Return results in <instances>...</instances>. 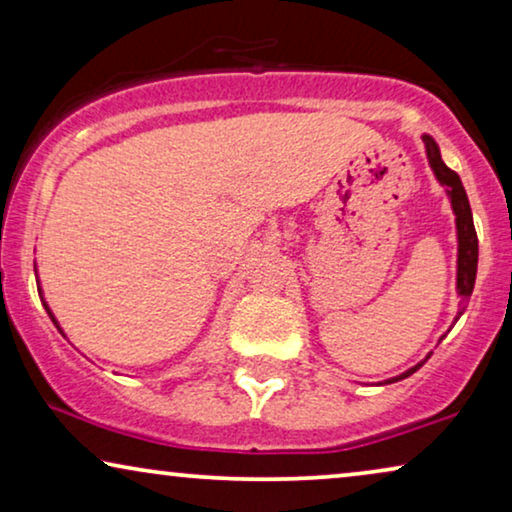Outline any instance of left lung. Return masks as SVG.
<instances>
[{
    "label": "left lung",
    "instance_id": "left-lung-1",
    "mask_svg": "<svg viewBox=\"0 0 512 512\" xmlns=\"http://www.w3.org/2000/svg\"><path fill=\"white\" fill-rule=\"evenodd\" d=\"M424 146H426V156H429V165L433 174H436V179L440 184L447 186V195H450V202H452V209H454V216H457V240H459V258H457V293H459V314L466 310V303L468 298H471L473 293V286H475V272H478V235H475V226H473V214H471V205H468V198H466V191L464 186H461V179L459 174L450 170L443 163V158H440V149L438 144L433 142L429 135H424ZM429 359V356H426ZM424 359V361H426ZM422 363H417L415 368L405 370L403 375L394 377V380L389 382H398V380H405V377H410L415 370H419L424 366Z\"/></svg>",
    "mask_w": 512,
    "mask_h": 512
}]
</instances>
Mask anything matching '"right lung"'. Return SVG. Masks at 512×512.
I'll return each instance as SVG.
<instances>
[{"label":"right lung","mask_w":512,"mask_h":512,"mask_svg":"<svg viewBox=\"0 0 512 512\" xmlns=\"http://www.w3.org/2000/svg\"><path fill=\"white\" fill-rule=\"evenodd\" d=\"M39 291H41V289H39ZM39 296H41V293H39ZM41 298H44V296H41ZM41 303H44V307H46V312H48V317H51V319H53V324H55V326H58V321H55V317H53V312H51V310H48L46 300H41ZM58 328H60V326H58Z\"/></svg>","instance_id":"obj_1"}]
</instances>
